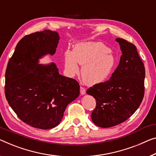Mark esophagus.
Instances as JSON below:
<instances>
[{"label": "esophagus", "instance_id": "1", "mask_svg": "<svg viewBox=\"0 0 156 156\" xmlns=\"http://www.w3.org/2000/svg\"><path fill=\"white\" fill-rule=\"evenodd\" d=\"M80 94H82V95H83V94H85V93H86V90H85V89L83 87H80Z\"/></svg>", "mask_w": 156, "mask_h": 156}]
</instances>
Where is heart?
I'll list each match as a JSON object with an SVG mask.
<instances>
[{"instance_id": "heart-1", "label": "heart", "mask_w": 156, "mask_h": 156, "mask_svg": "<svg viewBox=\"0 0 156 156\" xmlns=\"http://www.w3.org/2000/svg\"><path fill=\"white\" fill-rule=\"evenodd\" d=\"M116 62L110 48L101 42H81L64 54L65 74L73 77L79 72L78 64L83 65L81 76L88 85L104 82L114 71Z\"/></svg>"}]
</instances>
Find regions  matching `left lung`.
<instances>
[{"mask_svg": "<svg viewBox=\"0 0 156 156\" xmlns=\"http://www.w3.org/2000/svg\"><path fill=\"white\" fill-rule=\"evenodd\" d=\"M122 55L110 80L93 85L87 94L96 99L92 122L98 127L120 124L134 114L144 95L145 68L136 46L122 38H116Z\"/></svg>", "mask_w": 156, "mask_h": 156, "instance_id": "left-lung-1", "label": "left lung"}]
</instances>
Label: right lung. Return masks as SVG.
Returning a JSON list of instances; mask_svg holds the SVG:
<instances>
[{"label": "right lung", "mask_w": 156, "mask_h": 156, "mask_svg": "<svg viewBox=\"0 0 156 156\" xmlns=\"http://www.w3.org/2000/svg\"><path fill=\"white\" fill-rule=\"evenodd\" d=\"M59 40L57 32L50 30L25 36L7 66V101L23 122L36 128L57 126L67 105L80 94L77 81L60 75L55 63H38L45 55L55 54Z\"/></svg>", "instance_id": "add662e5"}]
</instances>
